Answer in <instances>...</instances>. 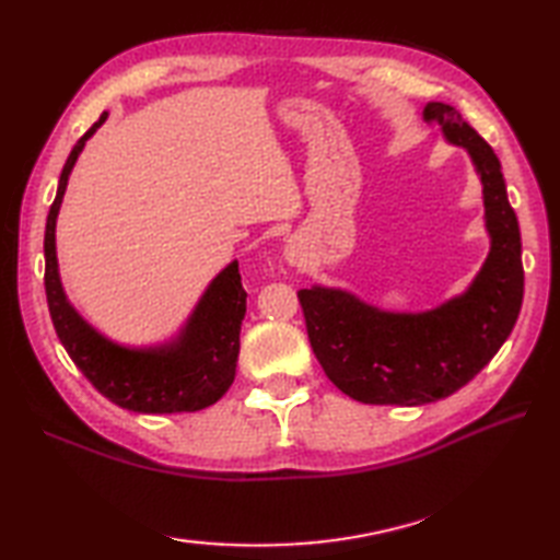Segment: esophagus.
Masks as SVG:
<instances>
[{"label": "esophagus", "instance_id": "34e87169", "mask_svg": "<svg viewBox=\"0 0 560 560\" xmlns=\"http://www.w3.org/2000/svg\"><path fill=\"white\" fill-rule=\"evenodd\" d=\"M287 259L291 261V265H295V261H299V259H301V255H299V253H295V247H293V245H291V247L287 249Z\"/></svg>", "mask_w": 560, "mask_h": 560}]
</instances>
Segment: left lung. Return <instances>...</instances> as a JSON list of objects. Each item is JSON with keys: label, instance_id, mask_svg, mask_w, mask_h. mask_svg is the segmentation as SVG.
<instances>
[{"label": "left lung", "instance_id": "8db88e82", "mask_svg": "<svg viewBox=\"0 0 560 560\" xmlns=\"http://www.w3.org/2000/svg\"><path fill=\"white\" fill-rule=\"evenodd\" d=\"M423 120L469 153L491 247L467 291L431 311L392 313L319 283L299 291L319 365L343 395L363 404L421 407L455 395L503 347L525 293L520 225L501 161L452 105L425 103Z\"/></svg>", "mask_w": 560, "mask_h": 560}]
</instances>
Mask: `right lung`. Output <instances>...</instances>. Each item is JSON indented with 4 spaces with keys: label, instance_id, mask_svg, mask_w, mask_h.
<instances>
[{
    "label": "right lung",
    "instance_id": "add662e5",
    "mask_svg": "<svg viewBox=\"0 0 560 560\" xmlns=\"http://www.w3.org/2000/svg\"><path fill=\"white\" fill-rule=\"evenodd\" d=\"M108 120V113L83 135L59 175L57 195L45 223V293L59 341L79 371L103 397L137 413L199 411L219 401L235 380L241 353V325L247 311L237 259L225 265L201 293L195 311L175 337L153 347L113 341L69 303L57 265V213L69 175L86 141Z\"/></svg>",
    "mask_w": 560,
    "mask_h": 560
}]
</instances>
